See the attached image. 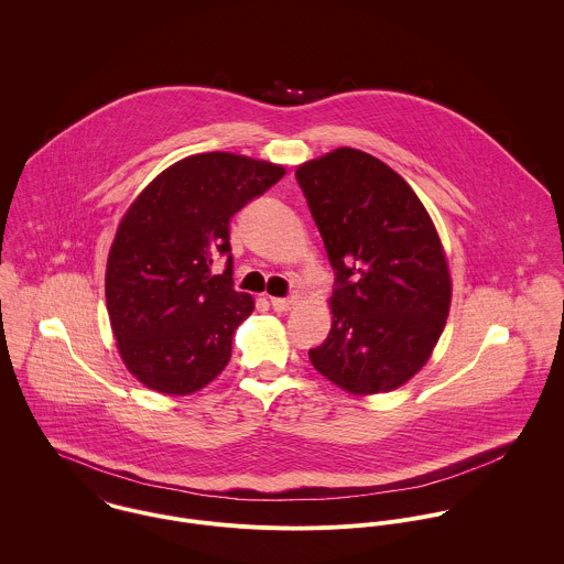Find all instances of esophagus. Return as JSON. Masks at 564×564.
Wrapping results in <instances>:
<instances>
[{"mask_svg": "<svg viewBox=\"0 0 564 564\" xmlns=\"http://www.w3.org/2000/svg\"><path fill=\"white\" fill-rule=\"evenodd\" d=\"M295 302H297L295 295L293 297H271V308L275 313H286V311H291L295 306Z\"/></svg>", "mask_w": 564, "mask_h": 564, "instance_id": "obj_1", "label": "esophagus"}]
</instances>
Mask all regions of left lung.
<instances>
[{
    "label": "left lung",
    "mask_w": 564,
    "mask_h": 564,
    "mask_svg": "<svg viewBox=\"0 0 564 564\" xmlns=\"http://www.w3.org/2000/svg\"><path fill=\"white\" fill-rule=\"evenodd\" d=\"M334 269L332 327L313 367L354 395L387 393L430 358L452 280L436 228L389 164L340 148L295 171Z\"/></svg>",
    "instance_id": "left-lung-1"
}]
</instances>
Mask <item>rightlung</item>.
Masks as SVG:
<instances>
[{
	"label": "right lung",
	"instance_id": "obj_1",
	"mask_svg": "<svg viewBox=\"0 0 564 564\" xmlns=\"http://www.w3.org/2000/svg\"><path fill=\"white\" fill-rule=\"evenodd\" d=\"M284 166L226 152L171 164L119 224L106 267V304L126 367L166 395L213 382L253 311L235 291L230 219L267 193ZM226 261L224 274L212 269Z\"/></svg>",
	"mask_w": 564,
	"mask_h": 564
}]
</instances>
